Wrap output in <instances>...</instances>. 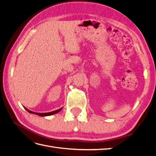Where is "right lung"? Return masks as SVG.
I'll use <instances>...</instances> for the list:
<instances>
[{
	"label": "right lung",
	"mask_w": 156,
	"mask_h": 156,
	"mask_svg": "<svg viewBox=\"0 0 156 156\" xmlns=\"http://www.w3.org/2000/svg\"><path fill=\"white\" fill-rule=\"evenodd\" d=\"M24 108H25V109L29 112L30 113H32V114H35L36 115H38L40 116H51V115H55V114H56V113L60 111H61L62 109V107L59 108V109L58 110H56V111H52V112H44V113H40V112H33V111H31L30 110L28 109V108H27L26 107H24Z\"/></svg>",
	"instance_id": "add662e5"
}]
</instances>
